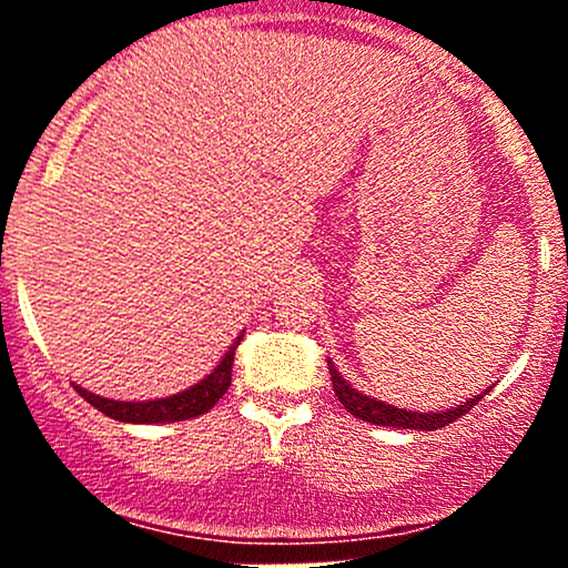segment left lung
I'll return each instance as SVG.
<instances>
[{
	"mask_svg": "<svg viewBox=\"0 0 568 568\" xmlns=\"http://www.w3.org/2000/svg\"><path fill=\"white\" fill-rule=\"evenodd\" d=\"M328 374H331V384H334V393L338 400H342V406L349 410L352 416H357V419L363 422H371V425H379V427H397V429H440L446 425H452V422L459 419V416H465L467 410H470L475 403L480 400L486 393L480 395H473L470 400L465 403V406H456V408H446V410H406V408H397V406H389V403L384 400H376V397L371 395H363L357 393L355 387H349V382L344 379L342 374H338L334 363L328 361Z\"/></svg>",
	"mask_w": 568,
	"mask_h": 568,
	"instance_id": "1",
	"label": "left lung"
}]
</instances>
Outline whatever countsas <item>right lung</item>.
<instances>
[{"instance_id":"right-lung-1","label":"right lung","mask_w":568,"mask_h":568,"mask_svg":"<svg viewBox=\"0 0 568 568\" xmlns=\"http://www.w3.org/2000/svg\"><path fill=\"white\" fill-rule=\"evenodd\" d=\"M243 342V336H237L232 342V347L224 352L221 363L205 379L192 384V387L184 389V393L171 395V397H158V400H109V397H101L95 393H88V389L74 384V389L80 393L90 406H95L101 414L112 416L116 422H128V425H168V422H184L192 419V416L207 414L219 403V397L230 389L232 384V363H234V349Z\"/></svg>"}]
</instances>
